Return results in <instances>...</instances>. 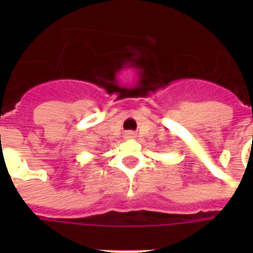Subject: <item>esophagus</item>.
Instances as JSON below:
<instances>
[{
  "instance_id": "esophagus-1",
  "label": "esophagus",
  "mask_w": 253,
  "mask_h": 253,
  "mask_svg": "<svg viewBox=\"0 0 253 253\" xmlns=\"http://www.w3.org/2000/svg\"><path fill=\"white\" fill-rule=\"evenodd\" d=\"M126 137L127 138H134V137H135V134H134V132H127Z\"/></svg>"
}]
</instances>
